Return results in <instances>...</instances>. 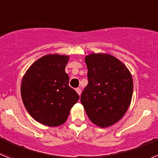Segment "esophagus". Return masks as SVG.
I'll list each match as a JSON object with an SVG mask.
<instances>
[{
    "mask_svg": "<svg viewBox=\"0 0 158 158\" xmlns=\"http://www.w3.org/2000/svg\"><path fill=\"white\" fill-rule=\"evenodd\" d=\"M76 91L77 93V94L79 95V96H81V89L80 88H77V89H76Z\"/></svg>",
    "mask_w": 158,
    "mask_h": 158,
    "instance_id": "1",
    "label": "esophagus"
}]
</instances>
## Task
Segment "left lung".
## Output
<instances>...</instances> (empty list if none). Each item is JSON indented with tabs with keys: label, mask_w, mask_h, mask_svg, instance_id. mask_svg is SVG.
Listing matches in <instances>:
<instances>
[{
	"label": "left lung",
	"mask_w": 158,
	"mask_h": 158,
	"mask_svg": "<svg viewBox=\"0 0 158 158\" xmlns=\"http://www.w3.org/2000/svg\"><path fill=\"white\" fill-rule=\"evenodd\" d=\"M89 83L81 102L96 126L116 123L128 110L133 95V79L127 67L111 54L93 53L85 58Z\"/></svg>",
	"instance_id": "8db88e82"
}]
</instances>
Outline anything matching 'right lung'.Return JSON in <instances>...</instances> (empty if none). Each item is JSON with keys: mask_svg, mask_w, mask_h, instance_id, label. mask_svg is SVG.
<instances>
[{"mask_svg": "<svg viewBox=\"0 0 158 158\" xmlns=\"http://www.w3.org/2000/svg\"><path fill=\"white\" fill-rule=\"evenodd\" d=\"M69 59L68 55L47 54L32 64L22 78L23 104L31 116L45 126L62 125L79 100L65 71Z\"/></svg>", "mask_w": 158, "mask_h": 158, "instance_id": "add662e5", "label": "right lung"}]
</instances>
